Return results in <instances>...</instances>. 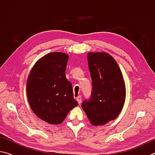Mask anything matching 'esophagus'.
Instances as JSON below:
<instances>
[{
  "label": "esophagus",
  "instance_id": "obj_1",
  "mask_svg": "<svg viewBox=\"0 0 155 155\" xmlns=\"http://www.w3.org/2000/svg\"><path fill=\"white\" fill-rule=\"evenodd\" d=\"M77 101H78V104H80L81 102H82V97H81V96H78V97H77Z\"/></svg>",
  "mask_w": 155,
  "mask_h": 155
}]
</instances>
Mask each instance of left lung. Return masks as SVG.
Instances as JSON below:
<instances>
[{"instance_id":"left-lung-1","label":"left lung","mask_w":155,"mask_h":155,"mask_svg":"<svg viewBox=\"0 0 155 155\" xmlns=\"http://www.w3.org/2000/svg\"><path fill=\"white\" fill-rule=\"evenodd\" d=\"M87 59L93 91L82 107L92 124L104 125L120 114L125 101V84L120 67L109 54L89 52Z\"/></svg>"}]
</instances>
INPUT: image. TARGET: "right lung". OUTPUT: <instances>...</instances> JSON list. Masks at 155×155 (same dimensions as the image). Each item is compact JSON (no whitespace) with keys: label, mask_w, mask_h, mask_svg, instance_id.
I'll use <instances>...</instances> for the list:
<instances>
[{"label":"right lung","mask_w":155,"mask_h":155,"mask_svg":"<svg viewBox=\"0 0 155 155\" xmlns=\"http://www.w3.org/2000/svg\"><path fill=\"white\" fill-rule=\"evenodd\" d=\"M69 56L51 52L32 67L26 84V94L32 110L40 119L52 124L62 123L71 110L77 106L72 85L66 78Z\"/></svg>","instance_id":"right-lung-1"}]
</instances>
